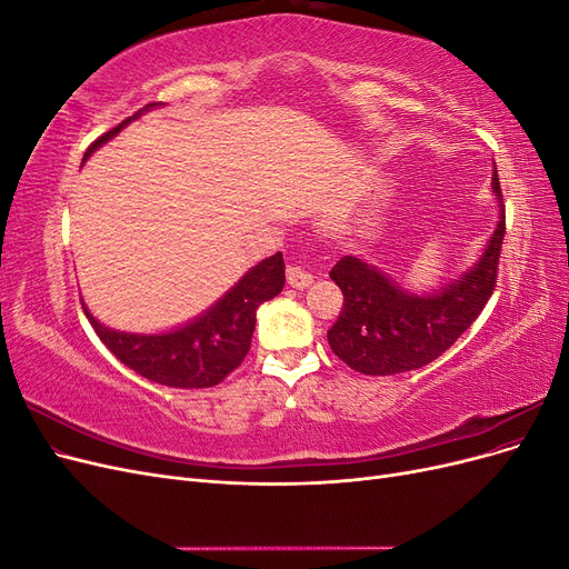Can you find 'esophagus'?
<instances>
[{"label": "esophagus", "mask_w": 569, "mask_h": 569, "mask_svg": "<svg viewBox=\"0 0 569 569\" xmlns=\"http://www.w3.org/2000/svg\"><path fill=\"white\" fill-rule=\"evenodd\" d=\"M287 284L295 289H306L313 284V274L306 272L301 266H289L287 268Z\"/></svg>", "instance_id": "obj_1"}]
</instances>
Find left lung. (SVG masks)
<instances>
[{"label": "left lung", "instance_id": "1", "mask_svg": "<svg viewBox=\"0 0 569 569\" xmlns=\"http://www.w3.org/2000/svg\"><path fill=\"white\" fill-rule=\"evenodd\" d=\"M498 222L477 261L458 280L432 291H410L360 256H343L330 270L343 306L327 330L332 351L363 375H396L432 363L477 320L496 287L506 234V209L493 166Z\"/></svg>", "mask_w": 569, "mask_h": 569}]
</instances>
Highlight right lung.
I'll return each mask as SVG.
<instances>
[{
    "label": "right lung",
    "instance_id": "obj_1",
    "mask_svg": "<svg viewBox=\"0 0 569 569\" xmlns=\"http://www.w3.org/2000/svg\"><path fill=\"white\" fill-rule=\"evenodd\" d=\"M161 104H147L134 116L126 118L123 123L101 134L97 142L84 151L82 163L92 153L107 144L109 140L123 130L134 118H140L149 109ZM284 287V261L282 253L266 258L251 270H247L226 295H222L213 306L206 308L201 316L189 320L176 330L157 332V335H140V332H123L99 322L84 306V316L99 339L107 343V349L120 360V363L134 370L147 380L178 387V389H203L213 387L226 380V377L239 368L244 356L249 353L256 311L263 301L274 299Z\"/></svg>",
    "mask_w": 569,
    "mask_h": 569
}]
</instances>
